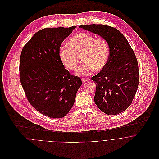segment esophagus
I'll list each match as a JSON object with an SVG mask.
<instances>
[{
  "mask_svg": "<svg viewBox=\"0 0 159 159\" xmlns=\"http://www.w3.org/2000/svg\"><path fill=\"white\" fill-rule=\"evenodd\" d=\"M82 81L84 83V82H86V81H88V78H82Z\"/></svg>",
  "mask_w": 159,
  "mask_h": 159,
  "instance_id": "esophagus-1",
  "label": "esophagus"
}]
</instances>
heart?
Segmentation results:
<instances>
[{
  "instance_id": "heart-1",
  "label": "heart",
  "mask_w": 159,
  "mask_h": 159,
  "mask_svg": "<svg viewBox=\"0 0 159 159\" xmlns=\"http://www.w3.org/2000/svg\"><path fill=\"white\" fill-rule=\"evenodd\" d=\"M68 47L61 46L58 50L60 61L67 70L75 71L78 65V57L81 56L83 64L76 71L78 76H87L94 70H103L107 65L110 47L108 41L103 38H95L85 33H78L71 37Z\"/></svg>"
}]
</instances>
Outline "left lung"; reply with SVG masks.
<instances>
[{
    "instance_id": "obj_1",
    "label": "left lung",
    "mask_w": 159,
    "mask_h": 159,
    "mask_svg": "<svg viewBox=\"0 0 159 159\" xmlns=\"http://www.w3.org/2000/svg\"><path fill=\"white\" fill-rule=\"evenodd\" d=\"M85 30L109 43L110 56L106 67L91 78L97 85L94 102L105 113L115 115L132 104L139 84L138 62L128 41L115 27L104 24H83Z\"/></svg>"
}]
</instances>
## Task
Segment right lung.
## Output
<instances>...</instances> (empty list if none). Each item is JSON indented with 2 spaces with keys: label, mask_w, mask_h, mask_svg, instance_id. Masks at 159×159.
I'll use <instances>...</instances> for the list:
<instances>
[{
  "label": "right lung",
  "mask_w": 159,
  "mask_h": 159,
  "mask_svg": "<svg viewBox=\"0 0 159 159\" xmlns=\"http://www.w3.org/2000/svg\"><path fill=\"white\" fill-rule=\"evenodd\" d=\"M76 27H48L32 37L20 57V81L29 103L41 114L61 118L72 108L82 81L65 68L58 56L61 43Z\"/></svg>",
  "instance_id": "1"
}]
</instances>
